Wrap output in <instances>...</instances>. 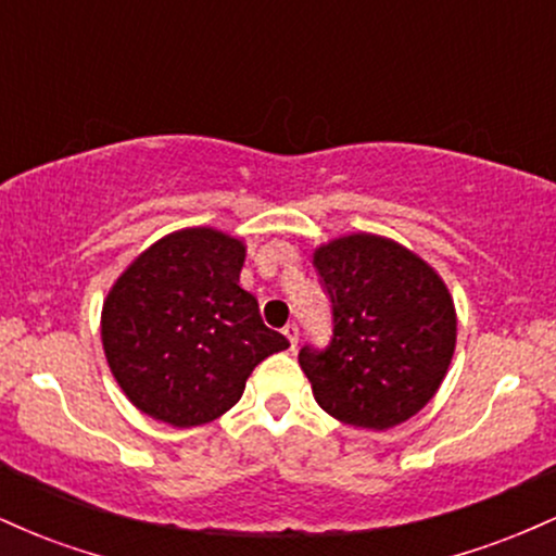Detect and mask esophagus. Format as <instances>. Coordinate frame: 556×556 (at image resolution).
Wrapping results in <instances>:
<instances>
[{"label":"esophagus","instance_id":"34e87169","mask_svg":"<svg viewBox=\"0 0 556 556\" xmlns=\"http://www.w3.org/2000/svg\"><path fill=\"white\" fill-rule=\"evenodd\" d=\"M285 337H287V340H290V348H298V337H300L298 324H287V327H285Z\"/></svg>","mask_w":556,"mask_h":556}]
</instances>
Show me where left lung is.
<instances>
[{
  "instance_id": "8db88e82",
  "label": "left lung",
  "mask_w": 556,
  "mask_h": 556,
  "mask_svg": "<svg viewBox=\"0 0 556 556\" xmlns=\"http://www.w3.org/2000/svg\"><path fill=\"white\" fill-rule=\"evenodd\" d=\"M314 266L334 316L329 348L298 355L316 402L355 429L405 424L429 405L455 355L444 279L410 248L371 232L324 242Z\"/></svg>"
}]
</instances>
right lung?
<instances>
[{
	"label": "right lung",
	"mask_w": 556,
	"mask_h": 556,
	"mask_svg": "<svg viewBox=\"0 0 556 556\" xmlns=\"http://www.w3.org/2000/svg\"><path fill=\"white\" fill-rule=\"evenodd\" d=\"M245 242L185 227L146 248L101 308V344L125 397L175 426L212 424L242 397L248 376L290 348L240 287Z\"/></svg>",
	"instance_id": "1"
}]
</instances>
